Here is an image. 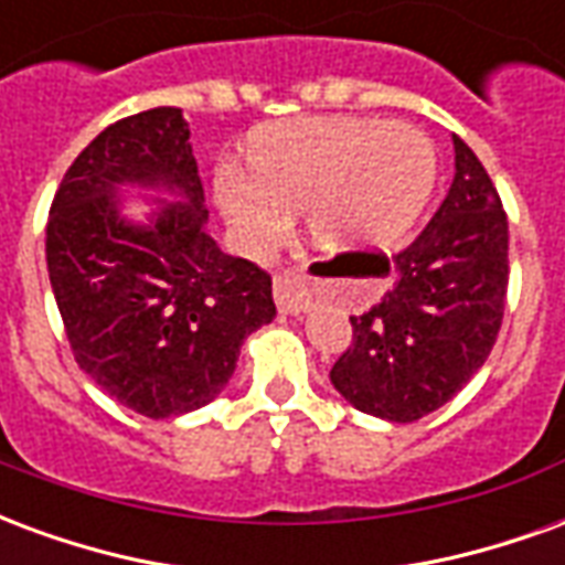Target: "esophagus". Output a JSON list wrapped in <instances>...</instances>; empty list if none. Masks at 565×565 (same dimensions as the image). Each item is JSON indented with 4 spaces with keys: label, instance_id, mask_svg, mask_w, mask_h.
Wrapping results in <instances>:
<instances>
[{
    "label": "esophagus",
    "instance_id": "34e87169",
    "mask_svg": "<svg viewBox=\"0 0 565 565\" xmlns=\"http://www.w3.org/2000/svg\"><path fill=\"white\" fill-rule=\"evenodd\" d=\"M275 302L284 315H302L315 302V284L306 269H284L275 278Z\"/></svg>",
    "mask_w": 565,
    "mask_h": 565
}]
</instances>
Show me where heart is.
<instances>
[{
  "mask_svg": "<svg viewBox=\"0 0 565 565\" xmlns=\"http://www.w3.org/2000/svg\"><path fill=\"white\" fill-rule=\"evenodd\" d=\"M247 172H221L217 202L250 250L281 245L302 211L320 247L369 250L415 226L436 190L438 153L408 124L302 117L259 129Z\"/></svg>",
  "mask_w": 565,
  "mask_h": 565,
  "instance_id": "1",
  "label": "heart"
}]
</instances>
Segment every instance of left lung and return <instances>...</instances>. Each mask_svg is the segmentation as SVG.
Masks as SVG:
<instances>
[{
  "instance_id": "1",
  "label": "left lung",
  "mask_w": 565,
  "mask_h": 565,
  "mask_svg": "<svg viewBox=\"0 0 565 565\" xmlns=\"http://www.w3.org/2000/svg\"><path fill=\"white\" fill-rule=\"evenodd\" d=\"M454 153L448 196L412 245L384 259L391 290L351 318L354 339L330 372L356 412L391 424L420 420L460 393L502 327L509 221L472 148L454 136Z\"/></svg>"
}]
</instances>
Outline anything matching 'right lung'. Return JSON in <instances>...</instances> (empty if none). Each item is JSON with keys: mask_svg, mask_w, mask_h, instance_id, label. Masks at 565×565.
Wrapping results in <instances>:
<instances>
[{"mask_svg": "<svg viewBox=\"0 0 565 565\" xmlns=\"http://www.w3.org/2000/svg\"><path fill=\"white\" fill-rule=\"evenodd\" d=\"M127 185L166 192L145 224ZM181 108L124 117L81 150L47 217V275L78 366L111 399L162 420L230 384L242 342L275 318L271 278L223 254Z\"/></svg>", "mask_w": 565, "mask_h": 565, "instance_id": "obj_1", "label": "right lung"}]
</instances>
